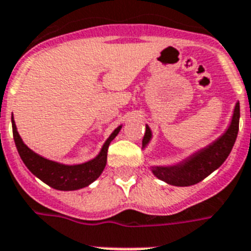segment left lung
<instances>
[{
  "label": "left lung",
  "mask_w": 251,
  "mask_h": 251,
  "mask_svg": "<svg viewBox=\"0 0 251 251\" xmlns=\"http://www.w3.org/2000/svg\"><path fill=\"white\" fill-rule=\"evenodd\" d=\"M240 122V103H236L231 122L226 131L209 146L196 151L195 153L182 160L178 164L169 166H152L151 170L154 176L168 184L176 187H188L200 183L221 166L231 153L236 142ZM152 139V131L146 125V134L143 138V150Z\"/></svg>",
  "instance_id": "1"
}]
</instances>
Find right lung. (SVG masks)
Instances as JSON below:
<instances>
[{"instance_id": "1", "label": "right lung", "mask_w": 251, "mask_h": 251, "mask_svg": "<svg viewBox=\"0 0 251 251\" xmlns=\"http://www.w3.org/2000/svg\"><path fill=\"white\" fill-rule=\"evenodd\" d=\"M11 124H13V135L16 150L19 152V156L23 160L24 165L32 174L36 175L42 182L59 191H76V189L87 187L94 180H97L107 164L108 147L122 127V125H120L117 129H115V131L105 140L100 152L95 158L83 164L66 165L42 157L28 148V146L24 144L23 139L20 138L14 117H11Z\"/></svg>"}]
</instances>
